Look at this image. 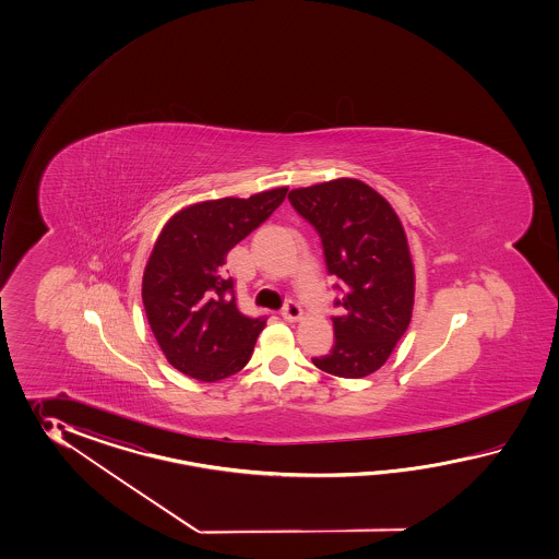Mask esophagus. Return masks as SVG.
<instances>
[{"label": "esophagus", "mask_w": 559, "mask_h": 559, "mask_svg": "<svg viewBox=\"0 0 559 559\" xmlns=\"http://www.w3.org/2000/svg\"><path fill=\"white\" fill-rule=\"evenodd\" d=\"M280 313H282V318L287 321L301 320V308H299V304L294 301V299H287Z\"/></svg>", "instance_id": "obj_1"}]
</instances>
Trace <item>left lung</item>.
I'll use <instances>...</instances> for the list:
<instances>
[{"instance_id":"1","label":"left lung","mask_w":559,"mask_h":559,"mask_svg":"<svg viewBox=\"0 0 559 559\" xmlns=\"http://www.w3.org/2000/svg\"><path fill=\"white\" fill-rule=\"evenodd\" d=\"M297 214L320 234L328 274L342 296L333 304L335 342L316 368L366 378L402 340L414 309V263L392 205L359 179H333L289 191Z\"/></svg>"}]
</instances>
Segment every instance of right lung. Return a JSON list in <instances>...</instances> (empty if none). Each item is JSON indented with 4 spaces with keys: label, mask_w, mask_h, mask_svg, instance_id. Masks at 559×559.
Instances as JSON below:
<instances>
[{
    "label": "right lung",
    "mask_w": 559,
    "mask_h": 559,
    "mask_svg": "<svg viewBox=\"0 0 559 559\" xmlns=\"http://www.w3.org/2000/svg\"><path fill=\"white\" fill-rule=\"evenodd\" d=\"M285 193L195 203L174 215L155 241L143 272V308L167 361L193 380H226L250 361L265 318L239 311L224 265L227 251L262 226Z\"/></svg>",
    "instance_id": "right-lung-1"
}]
</instances>
